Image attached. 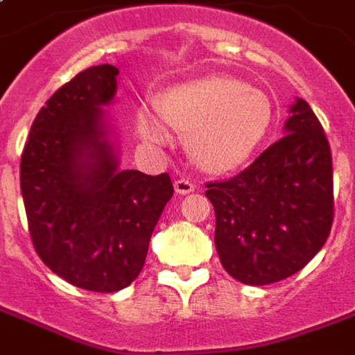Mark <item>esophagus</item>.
<instances>
[{
	"label": "esophagus",
	"instance_id": "esophagus-1",
	"mask_svg": "<svg viewBox=\"0 0 355 355\" xmlns=\"http://www.w3.org/2000/svg\"><path fill=\"white\" fill-rule=\"evenodd\" d=\"M193 189H196V186L188 178H178V180H175V191H177L178 196H188Z\"/></svg>",
	"mask_w": 355,
	"mask_h": 355
}]
</instances>
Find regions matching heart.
<instances>
[{
	"label": "heart",
	"instance_id": "1",
	"mask_svg": "<svg viewBox=\"0 0 355 355\" xmlns=\"http://www.w3.org/2000/svg\"><path fill=\"white\" fill-rule=\"evenodd\" d=\"M159 109L143 107L137 115L143 139L167 145V120L188 134L191 158L208 173H231L248 164L274 123L270 96L229 76H205L169 89Z\"/></svg>",
	"mask_w": 355,
	"mask_h": 355
}]
</instances>
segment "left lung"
<instances>
[{
	"label": "left lung",
	"mask_w": 355,
	"mask_h": 355,
	"mask_svg": "<svg viewBox=\"0 0 355 355\" xmlns=\"http://www.w3.org/2000/svg\"><path fill=\"white\" fill-rule=\"evenodd\" d=\"M288 113L285 135L245 171L207 184L216 250L227 274L243 285H272L294 275L331 231L329 143L305 100H294Z\"/></svg>",
	"instance_id": "8db88e82"
}]
</instances>
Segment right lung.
<instances>
[{
  "mask_svg": "<svg viewBox=\"0 0 355 355\" xmlns=\"http://www.w3.org/2000/svg\"><path fill=\"white\" fill-rule=\"evenodd\" d=\"M119 69L96 64L51 94L35 117L20 162L27 225L39 257L67 283L123 291L139 275L173 197L167 173L119 167L117 130L104 107Z\"/></svg>",
  "mask_w": 355,
  "mask_h": 355,
  "instance_id": "1",
  "label": "right lung"
}]
</instances>
